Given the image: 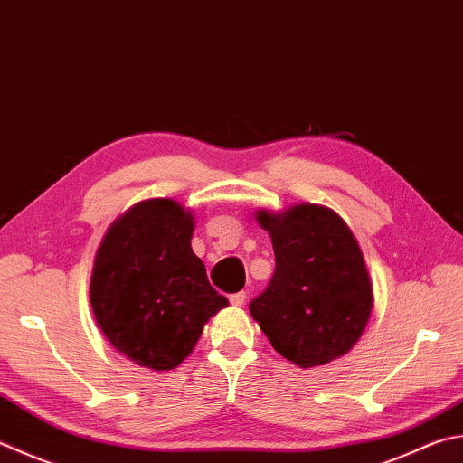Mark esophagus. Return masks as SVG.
Returning a JSON list of instances; mask_svg holds the SVG:
<instances>
[{
	"instance_id": "1",
	"label": "esophagus",
	"mask_w": 463,
	"mask_h": 463,
	"mask_svg": "<svg viewBox=\"0 0 463 463\" xmlns=\"http://www.w3.org/2000/svg\"><path fill=\"white\" fill-rule=\"evenodd\" d=\"M246 298H248V296H246V292H235V294H232L230 296V302H232V307H241V304L243 302H246Z\"/></svg>"
}]
</instances>
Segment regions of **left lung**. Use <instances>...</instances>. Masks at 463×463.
I'll list each match as a JSON object with an SVG mask.
<instances>
[{"mask_svg": "<svg viewBox=\"0 0 463 463\" xmlns=\"http://www.w3.org/2000/svg\"><path fill=\"white\" fill-rule=\"evenodd\" d=\"M258 222L272 235L276 269L250 312L269 343L302 369L351 351L373 308L353 232L320 205H296L284 215L260 212Z\"/></svg>", "mask_w": 463, "mask_h": 463, "instance_id": "8db88e82", "label": "left lung"}]
</instances>
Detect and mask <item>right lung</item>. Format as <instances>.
<instances>
[{
  "label": "right lung",
  "instance_id": "obj_1",
  "mask_svg": "<svg viewBox=\"0 0 463 463\" xmlns=\"http://www.w3.org/2000/svg\"><path fill=\"white\" fill-rule=\"evenodd\" d=\"M194 217L149 199L110 225L96 251L90 304L118 353L153 371L175 369L228 298L191 250Z\"/></svg>",
  "mask_w": 463,
  "mask_h": 463
}]
</instances>
